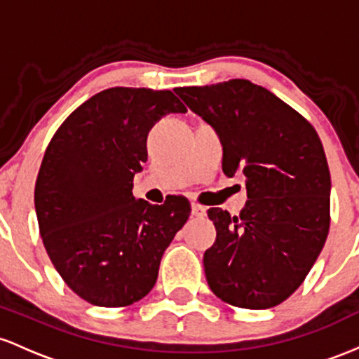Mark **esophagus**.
<instances>
[{"label": "esophagus", "mask_w": 359, "mask_h": 359, "mask_svg": "<svg viewBox=\"0 0 359 359\" xmlns=\"http://www.w3.org/2000/svg\"><path fill=\"white\" fill-rule=\"evenodd\" d=\"M207 213V208L201 207L198 203H191V217H196V219H201Z\"/></svg>", "instance_id": "esophagus-1"}]
</instances>
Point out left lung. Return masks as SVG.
Wrapping results in <instances>:
<instances>
[{"label":"left lung","instance_id":"8db88e82","mask_svg":"<svg viewBox=\"0 0 359 359\" xmlns=\"http://www.w3.org/2000/svg\"><path fill=\"white\" fill-rule=\"evenodd\" d=\"M175 91L219 134L224 175L248 178L239 215L208 210L217 229L203 255L208 287L236 307H275L300 287L327 239L331 175L319 135L248 79Z\"/></svg>","mask_w":359,"mask_h":359}]
</instances>
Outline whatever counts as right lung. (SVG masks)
<instances>
[{
	"instance_id": "obj_1",
	"label": "right lung",
	"mask_w": 359,
	"mask_h": 359,
	"mask_svg": "<svg viewBox=\"0 0 359 359\" xmlns=\"http://www.w3.org/2000/svg\"><path fill=\"white\" fill-rule=\"evenodd\" d=\"M187 107L171 91L110 88L64 120L35 183L40 236L72 292L98 307H126L147 295L161 257L190 217V203L135 200V172L147 134Z\"/></svg>"
}]
</instances>
